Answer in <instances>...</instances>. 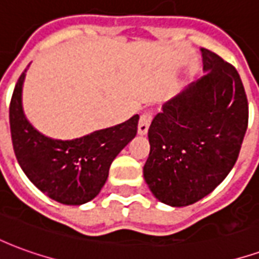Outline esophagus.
I'll return each instance as SVG.
<instances>
[{
    "label": "esophagus",
    "mask_w": 259,
    "mask_h": 259,
    "mask_svg": "<svg viewBox=\"0 0 259 259\" xmlns=\"http://www.w3.org/2000/svg\"><path fill=\"white\" fill-rule=\"evenodd\" d=\"M152 120V113L151 112H144L140 116V120H139V126H137V133L140 136H146L147 132H148V127H150V123Z\"/></svg>",
    "instance_id": "esophagus-1"
}]
</instances>
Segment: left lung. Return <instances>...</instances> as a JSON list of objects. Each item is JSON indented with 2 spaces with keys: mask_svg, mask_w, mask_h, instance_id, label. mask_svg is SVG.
I'll return each mask as SVG.
<instances>
[{
  "mask_svg": "<svg viewBox=\"0 0 259 259\" xmlns=\"http://www.w3.org/2000/svg\"><path fill=\"white\" fill-rule=\"evenodd\" d=\"M205 74L165 102L148 129L143 174L158 201L194 204L223 182L248 124L244 85L233 65L201 48Z\"/></svg>",
  "mask_w": 259,
  "mask_h": 259,
  "instance_id": "left-lung-1",
  "label": "left lung"
}]
</instances>
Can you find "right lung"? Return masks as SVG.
Listing matches in <instances>:
<instances>
[{"mask_svg": "<svg viewBox=\"0 0 259 259\" xmlns=\"http://www.w3.org/2000/svg\"><path fill=\"white\" fill-rule=\"evenodd\" d=\"M26 70L15 85L9 105L16 159L31 183L50 198L65 205L85 204L98 195L112 161L135 139L139 115L73 140L47 137L31 126L23 112L22 90Z\"/></svg>", "mask_w": 259, "mask_h": 259, "instance_id": "obj_1", "label": "right lung"}]
</instances>
